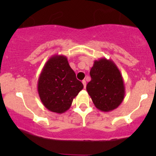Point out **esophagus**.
Here are the masks:
<instances>
[{
	"instance_id": "obj_1",
	"label": "esophagus",
	"mask_w": 156,
	"mask_h": 156,
	"mask_svg": "<svg viewBox=\"0 0 156 156\" xmlns=\"http://www.w3.org/2000/svg\"><path fill=\"white\" fill-rule=\"evenodd\" d=\"M82 83H83V84H84V87L85 88V87H86V84H87V83H86V81H85V80H83V81H82Z\"/></svg>"
}]
</instances>
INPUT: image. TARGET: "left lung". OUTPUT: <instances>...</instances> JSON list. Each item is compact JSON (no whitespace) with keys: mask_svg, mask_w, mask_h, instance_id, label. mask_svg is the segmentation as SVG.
Wrapping results in <instances>:
<instances>
[{"mask_svg":"<svg viewBox=\"0 0 156 156\" xmlns=\"http://www.w3.org/2000/svg\"><path fill=\"white\" fill-rule=\"evenodd\" d=\"M90 75L91 80L86 88L96 108L107 112L119 107L125 97V88L115 62L106 58L95 60Z\"/></svg>","mask_w":156,"mask_h":156,"instance_id":"obj_1","label":"left lung"}]
</instances>
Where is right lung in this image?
<instances>
[{
    "instance_id": "add662e5",
    "label": "right lung",
    "mask_w": 156,
    "mask_h": 156,
    "mask_svg": "<svg viewBox=\"0 0 156 156\" xmlns=\"http://www.w3.org/2000/svg\"><path fill=\"white\" fill-rule=\"evenodd\" d=\"M84 87L63 55H53L42 69L37 81L41 101L48 110L62 113L71 107L73 99Z\"/></svg>"
}]
</instances>
